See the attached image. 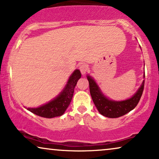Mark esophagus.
Instances as JSON below:
<instances>
[{
    "instance_id": "34e87169",
    "label": "esophagus",
    "mask_w": 159,
    "mask_h": 159,
    "mask_svg": "<svg viewBox=\"0 0 159 159\" xmlns=\"http://www.w3.org/2000/svg\"><path fill=\"white\" fill-rule=\"evenodd\" d=\"M79 69H80V70H81V73L83 74V75H84V74H86V72L88 71L89 67H88L87 65L84 64H84H82V65H80Z\"/></svg>"
}]
</instances>
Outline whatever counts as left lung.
<instances>
[{
	"mask_svg": "<svg viewBox=\"0 0 159 159\" xmlns=\"http://www.w3.org/2000/svg\"><path fill=\"white\" fill-rule=\"evenodd\" d=\"M87 79L91 96L97 109L102 116L112 118L120 117L132 111L138 104L145 86V81H143L140 87L131 98L124 101H113L104 96L91 76L87 75Z\"/></svg>",
	"mask_w": 159,
	"mask_h": 159,
	"instance_id": "8db88e82",
	"label": "left lung"
}]
</instances>
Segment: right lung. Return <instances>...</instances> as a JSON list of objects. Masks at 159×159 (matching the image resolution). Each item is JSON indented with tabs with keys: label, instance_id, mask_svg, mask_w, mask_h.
<instances>
[{
	"label": "right lung",
	"instance_id": "add662e5",
	"mask_svg": "<svg viewBox=\"0 0 159 159\" xmlns=\"http://www.w3.org/2000/svg\"><path fill=\"white\" fill-rule=\"evenodd\" d=\"M81 77V72L79 70H75L69 78L64 89L56 98L37 108H27V110L31 113L43 118H52L62 116L70 103L73 96L74 89Z\"/></svg>",
	"mask_w": 159,
	"mask_h": 159
}]
</instances>
